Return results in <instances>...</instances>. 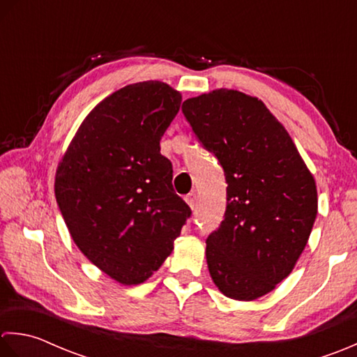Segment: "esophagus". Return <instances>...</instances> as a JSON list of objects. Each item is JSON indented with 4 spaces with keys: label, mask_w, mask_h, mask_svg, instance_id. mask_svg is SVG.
<instances>
[{
    "label": "esophagus",
    "mask_w": 357,
    "mask_h": 357,
    "mask_svg": "<svg viewBox=\"0 0 357 357\" xmlns=\"http://www.w3.org/2000/svg\"><path fill=\"white\" fill-rule=\"evenodd\" d=\"M185 202L188 203V206L191 208V209H194V206H195V202H197V195H195L194 192H191V194H188L186 197H185Z\"/></svg>",
    "instance_id": "1"
}]
</instances>
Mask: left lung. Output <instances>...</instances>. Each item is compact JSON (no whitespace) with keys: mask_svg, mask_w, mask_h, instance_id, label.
Instances as JSON below:
<instances>
[{"mask_svg":"<svg viewBox=\"0 0 357 357\" xmlns=\"http://www.w3.org/2000/svg\"><path fill=\"white\" fill-rule=\"evenodd\" d=\"M227 177V211L206 240L211 279L234 301H256L294 270L317 215L316 180L285 126L257 97L215 89L183 107Z\"/></svg>","mask_w":357,"mask_h":357,"instance_id":"left-lung-1","label":"left lung"}]
</instances>
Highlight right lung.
Instances as JSON below:
<instances>
[{"label": "right lung", "mask_w": 357, "mask_h": 357, "mask_svg": "<svg viewBox=\"0 0 357 357\" xmlns=\"http://www.w3.org/2000/svg\"><path fill=\"white\" fill-rule=\"evenodd\" d=\"M180 105L181 93L157 79L121 87L86 115L56 166L55 197L72 240L121 285L146 282L191 215L160 154Z\"/></svg>", "instance_id": "right-lung-1"}]
</instances>
